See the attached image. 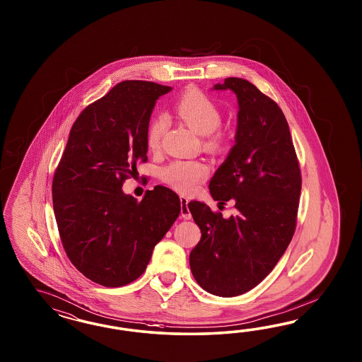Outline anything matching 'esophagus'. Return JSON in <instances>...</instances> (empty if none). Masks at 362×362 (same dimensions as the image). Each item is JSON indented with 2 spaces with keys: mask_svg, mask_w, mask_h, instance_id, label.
<instances>
[{
  "mask_svg": "<svg viewBox=\"0 0 362 362\" xmlns=\"http://www.w3.org/2000/svg\"><path fill=\"white\" fill-rule=\"evenodd\" d=\"M188 199L186 197H180V215L185 220H189L192 218L189 209H188Z\"/></svg>",
  "mask_w": 362,
  "mask_h": 362,
  "instance_id": "1",
  "label": "esophagus"
}]
</instances>
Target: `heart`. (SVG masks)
<instances>
[{
	"mask_svg": "<svg viewBox=\"0 0 362 362\" xmlns=\"http://www.w3.org/2000/svg\"><path fill=\"white\" fill-rule=\"evenodd\" d=\"M176 114L192 130L206 135V144L209 148H219L224 143L223 132H218L221 122V112L218 105L207 94L197 88L186 91L175 105ZM168 127V118L158 115L153 118L147 130V146L156 150ZM209 175V167L197 160H175L162 170V177L168 186L177 192L191 194Z\"/></svg>",
	"mask_w": 362,
	"mask_h": 362,
	"instance_id": "1",
	"label": "heart"
}]
</instances>
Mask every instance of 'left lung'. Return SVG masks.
Listing matches in <instances>:
<instances>
[{"label": "left lung", "mask_w": 362, "mask_h": 362, "mask_svg": "<svg viewBox=\"0 0 362 362\" xmlns=\"http://www.w3.org/2000/svg\"><path fill=\"white\" fill-rule=\"evenodd\" d=\"M212 90H230L238 98L235 144L209 182L211 197L233 199L236 212L224 219L202 202L188 203L202 230L189 267L209 293L239 296L263 281L292 240L301 174L276 102L243 78H226Z\"/></svg>", "instance_id": "left-lung-1"}]
</instances>
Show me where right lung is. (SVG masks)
Here are the masks:
<instances>
[{"label":"right lung","instance_id":"obj_1","mask_svg":"<svg viewBox=\"0 0 362 362\" xmlns=\"http://www.w3.org/2000/svg\"><path fill=\"white\" fill-rule=\"evenodd\" d=\"M170 86L123 81L74 122L53 179L62 245L83 276L103 286L130 284L180 214L174 191L156 186L141 202L122 191L147 160V130L156 99Z\"/></svg>","mask_w":362,"mask_h":362}]
</instances>
